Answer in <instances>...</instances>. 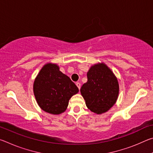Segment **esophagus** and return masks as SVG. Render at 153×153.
Segmentation results:
<instances>
[{
  "label": "esophagus",
  "mask_w": 153,
  "mask_h": 153,
  "mask_svg": "<svg viewBox=\"0 0 153 153\" xmlns=\"http://www.w3.org/2000/svg\"><path fill=\"white\" fill-rule=\"evenodd\" d=\"M76 86H77V88H78L79 90L80 89V88H81V84H80L79 82H76Z\"/></svg>",
  "instance_id": "34e87169"
}]
</instances>
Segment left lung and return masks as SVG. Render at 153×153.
<instances>
[{
	"label": "left lung",
	"instance_id": "obj_1",
	"mask_svg": "<svg viewBox=\"0 0 153 153\" xmlns=\"http://www.w3.org/2000/svg\"><path fill=\"white\" fill-rule=\"evenodd\" d=\"M87 77V82L80 89L87 107L97 114L107 112L118 98L117 77L105 63L92 65L88 71Z\"/></svg>",
	"mask_w": 153,
	"mask_h": 153
}]
</instances>
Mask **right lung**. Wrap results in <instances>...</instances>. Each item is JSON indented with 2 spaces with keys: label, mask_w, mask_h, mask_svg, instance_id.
Returning a JSON list of instances; mask_svg holds the SVG:
<instances>
[{
  "label": "right lung",
  "mask_w": 153,
  "mask_h": 153,
  "mask_svg": "<svg viewBox=\"0 0 153 153\" xmlns=\"http://www.w3.org/2000/svg\"><path fill=\"white\" fill-rule=\"evenodd\" d=\"M33 89L39 107L53 115L63 113L71 97L79 92L71 79L59 71L57 65L53 63L46 64L41 69Z\"/></svg>",
  "instance_id": "right-lung-1"
}]
</instances>
